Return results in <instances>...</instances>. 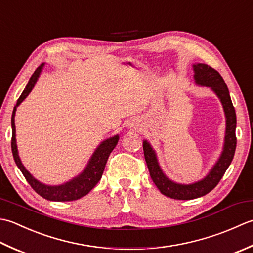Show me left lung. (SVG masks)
Wrapping results in <instances>:
<instances>
[{
	"mask_svg": "<svg viewBox=\"0 0 253 253\" xmlns=\"http://www.w3.org/2000/svg\"><path fill=\"white\" fill-rule=\"evenodd\" d=\"M194 68V79L197 84L211 87L215 94L218 96L224 107V111L226 115V136H225V145L224 151L219 161L215 165L214 168L203 180L193 184H178L165 176L161 167L157 163L156 155L152 149L151 145L146 142H143L144 157H145L146 165L148 168L151 178L156 184L164 195L174 200H192L197 199L209 192L218 184L220 179L223 178L226 170L233 161L235 151H236V112L235 108L231 102L229 90L227 88L225 81L220 76L217 71L213 69L212 66L204 63H199L193 65Z\"/></svg>",
	"mask_w": 253,
	"mask_h": 253,
	"instance_id": "1",
	"label": "left lung"
}]
</instances>
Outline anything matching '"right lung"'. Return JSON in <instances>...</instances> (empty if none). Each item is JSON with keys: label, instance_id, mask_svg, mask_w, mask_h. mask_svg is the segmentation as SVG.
Returning a JSON list of instances; mask_svg holds the SVG:
<instances>
[{"label": "right lung", "instance_id": "add662e5", "mask_svg": "<svg viewBox=\"0 0 253 253\" xmlns=\"http://www.w3.org/2000/svg\"><path fill=\"white\" fill-rule=\"evenodd\" d=\"M42 65L38 66L34 74L30 77L27 86L22 92V95L19 96L18 100L16 102V106L14 107L13 115H12V153L14 161L16 163L17 167L19 168L20 171L24 174L25 179L27 180V182L30 184L36 192H37L40 197H42L45 200L49 201H58V202H65V201H74L77 199H81L88 193L90 190L95 187L98 183V181L101 179L102 173H104V169L106 166V163L108 161L110 153L113 151V148L116 147L119 136L116 135L113 137L108 138L105 142H102L99 147L96 149L94 155L91 156L89 164L87 165L86 169L84 170L82 174L79 177L71 180L70 182H66L65 184L58 185V187H50V185H45L39 182L38 180H36L32 174H30L26 168L23 166L22 162H20L18 153H17V146H16V140H15V111L18 105L22 102L28 94L32 91L33 87L35 86L36 81H37L38 76L42 69Z\"/></svg>", "mask_w": 253, "mask_h": 253}]
</instances>
